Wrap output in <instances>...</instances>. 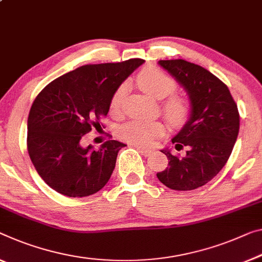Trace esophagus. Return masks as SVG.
I'll return each instance as SVG.
<instances>
[{
	"mask_svg": "<svg viewBox=\"0 0 262 262\" xmlns=\"http://www.w3.org/2000/svg\"><path fill=\"white\" fill-rule=\"evenodd\" d=\"M136 147H137V150H138L140 154H142L143 156H145V157H148L150 156L151 154H152V151L151 150H147V148H144V147H142V146H138V145H136Z\"/></svg>",
	"mask_w": 262,
	"mask_h": 262,
	"instance_id": "obj_1",
	"label": "esophagus"
}]
</instances>
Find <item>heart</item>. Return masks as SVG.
<instances>
[{
    "label": "heart",
    "instance_id": "obj_1",
    "mask_svg": "<svg viewBox=\"0 0 262 262\" xmlns=\"http://www.w3.org/2000/svg\"><path fill=\"white\" fill-rule=\"evenodd\" d=\"M139 88L152 97L163 99L170 96L163 103V112L165 118L172 125L180 126L186 122L191 114V103L183 96L173 95L177 90V82L170 76L157 68H146L137 77ZM126 94V85L122 84L115 90L110 99V111L117 114L122 106L123 99ZM164 134V126L157 120L134 119L126 122L119 127L118 135L128 143L150 146L157 138Z\"/></svg>",
    "mask_w": 262,
    "mask_h": 262
}]
</instances>
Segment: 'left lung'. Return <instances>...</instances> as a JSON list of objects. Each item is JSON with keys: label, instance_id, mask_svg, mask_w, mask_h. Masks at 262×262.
Listing matches in <instances>:
<instances>
[{"label": "left lung", "instance_id": "obj_1", "mask_svg": "<svg viewBox=\"0 0 262 262\" xmlns=\"http://www.w3.org/2000/svg\"><path fill=\"white\" fill-rule=\"evenodd\" d=\"M187 90L191 117L172 139L177 151L163 150L168 165L157 177L176 191H191L214 178L227 163L239 134L240 116L226 84L205 68L184 59L159 61Z\"/></svg>", "mask_w": 262, "mask_h": 262}]
</instances>
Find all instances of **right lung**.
I'll return each instance as SVG.
<instances>
[{
	"label": "right lung",
	"instance_id": "obj_1",
	"mask_svg": "<svg viewBox=\"0 0 262 262\" xmlns=\"http://www.w3.org/2000/svg\"><path fill=\"white\" fill-rule=\"evenodd\" d=\"M144 59L86 64L52 80L35 98L28 117V154L39 177L56 192L80 198L105 186L118 151L107 140L99 150L80 140L99 125L115 90Z\"/></svg>",
	"mask_w": 262,
	"mask_h": 262
}]
</instances>
